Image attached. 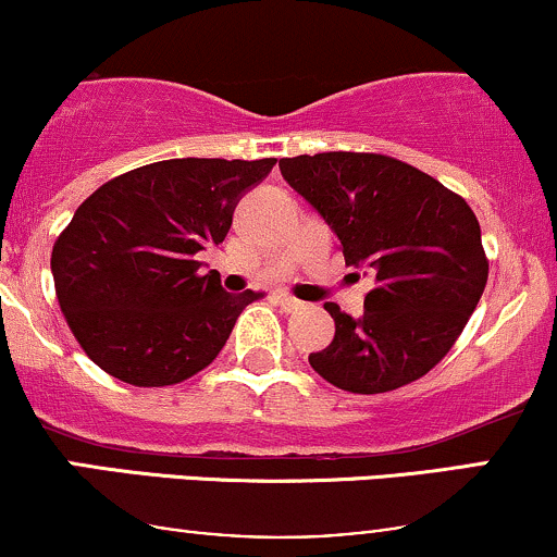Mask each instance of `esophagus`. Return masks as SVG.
<instances>
[{
	"instance_id": "obj_1",
	"label": "esophagus",
	"mask_w": 557,
	"mask_h": 557,
	"mask_svg": "<svg viewBox=\"0 0 557 557\" xmlns=\"http://www.w3.org/2000/svg\"><path fill=\"white\" fill-rule=\"evenodd\" d=\"M274 304H277L280 309L285 311V314H290V311H298L300 306H304V304H300V300H296L293 296H285V293H280V296H274Z\"/></svg>"
}]
</instances>
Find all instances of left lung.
Here are the masks:
<instances>
[{
  "instance_id": "left-lung-1",
  "label": "left lung",
  "mask_w": 557,
  "mask_h": 557,
  "mask_svg": "<svg viewBox=\"0 0 557 557\" xmlns=\"http://www.w3.org/2000/svg\"><path fill=\"white\" fill-rule=\"evenodd\" d=\"M280 172L335 230L345 264L374 277L361 317L324 306L335 337L309 356L314 372L361 395L424 376L458 341L487 285L469 203L385 154H300L280 159Z\"/></svg>"
}]
</instances>
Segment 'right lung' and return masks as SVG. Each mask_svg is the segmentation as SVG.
Wrapping results in <instances>:
<instances>
[{
    "mask_svg": "<svg viewBox=\"0 0 557 557\" xmlns=\"http://www.w3.org/2000/svg\"><path fill=\"white\" fill-rule=\"evenodd\" d=\"M274 159H164L104 183L54 243L57 300L75 341L107 374L164 387L209 367L259 293L198 274L238 201Z\"/></svg>",
    "mask_w": 557,
    "mask_h": 557,
    "instance_id": "right-lung-1",
    "label": "right lung"
}]
</instances>
